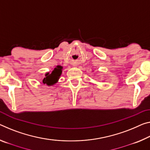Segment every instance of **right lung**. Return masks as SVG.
<instances>
[{"mask_svg": "<svg viewBox=\"0 0 150 150\" xmlns=\"http://www.w3.org/2000/svg\"><path fill=\"white\" fill-rule=\"evenodd\" d=\"M62 69L63 67L58 65L54 69L51 73H46L45 77L42 80L43 83H46L47 85H52L56 83L58 81V79H59L61 73H62Z\"/></svg>", "mask_w": 150, "mask_h": 150, "instance_id": "right-lung-1", "label": "right lung"}]
</instances>
